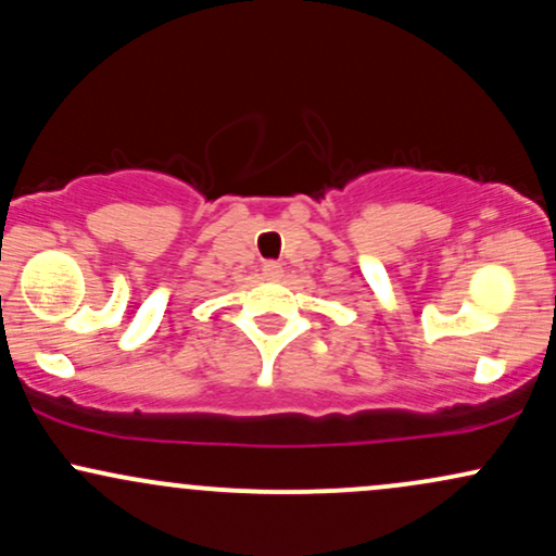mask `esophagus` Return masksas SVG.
Masks as SVG:
<instances>
[{
	"instance_id": "esophagus-1",
	"label": "esophagus",
	"mask_w": 556,
	"mask_h": 556,
	"mask_svg": "<svg viewBox=\"0 0 556 556\" xmlns=\"http://www.w3.org/2000/svg\"><path fill=\"white\" fill-rule=\"evenodd\" d=\"M264 277L279 279V277H282V266H279L277 261H266V264H264Z\"/></svg>"
}]
</instances>
